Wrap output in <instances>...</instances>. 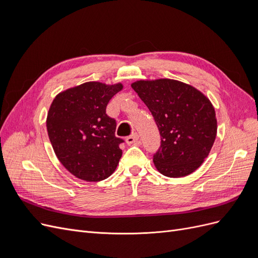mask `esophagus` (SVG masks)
Segmentation results:
<instances>
[{
    "label": "esophagus",
    "mask_w": 258,
    "mask_h": 258,
    "mask_svg": "<svg viewBox=\"0 0 258 258\" xmlns=\"http://www.w3.org/2000/svg\"><path fill=\"white\" fill-rule=\"evenodd\" d=\"M126 142L129 145H131V144H138L139 143V135L138 134H134V135L127 137Z\"/></svg>",
    "instance_id": "esophagus-1"
}]
</instances>
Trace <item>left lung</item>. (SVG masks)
Returning <instances> with one entry per match:
<instances>
[{
    "label": "left lung",
    "mask_w": 258,
    "mask_h": 258,
    "mask_svg": "<svg viewBox=\"0 0 258 258\" xmlns=\"http://www.w3.org/2000/svg\"><path fill=\"white\" fill-rule=\"evenodd\" d=\"M131 87L151 111L161 143L155 167L168 177L197 170L213 146L217 121L211 101L190 85L175 80L138 81Z\"/></svg>",
    "instance_id": "8db88e82"
}]
</instances>
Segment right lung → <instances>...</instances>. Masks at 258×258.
I'll list each match as a JSON object with an SVG mask.
<instances>
[{
  "mask_svg": "<svg viewBox=\"0 0 258 258\" xmlns=\"http://www.w3.org/2000/svg\"><path fill=\"white\" fill-rule=\"evenodd\" d=\"M122 85L84 83L60 92L47 114L50 143L59 161L74 176L99 182L118 165L123 140L115 136L116 120L106 105Z\"/></svg>",
  "mask_w": 258,
  "mask_h": 258,
  "instance_id": "1",
  "label": "right lung"
}]
</instances>
